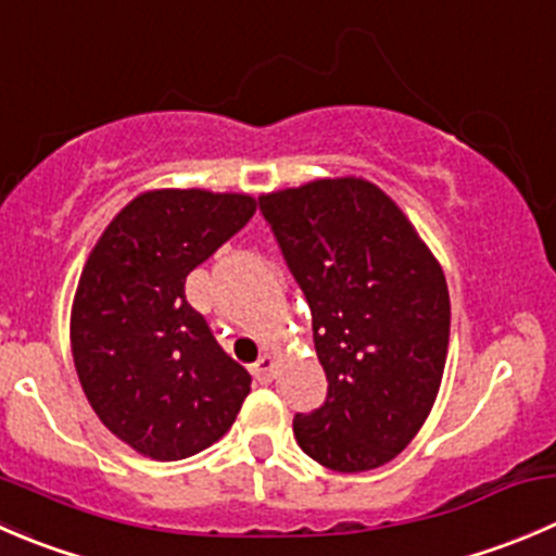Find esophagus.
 Returning a JSON list of instances; mask_svg holds the SVG:
<instances>
[{
  "label": "esophagus",
  "mask_w": 556,
  "mask_h": 556,
  "mask_svg": "<svg viewBox=\"0 0 556 556\" xmlns=\"http://www.w3.org/2000/svg\"><path fill=\"white\" fill-rule=\"evenodd\" d=\"M274 371H277V358H274V355H268V353H263L261 358L252 364V375H255L257 382H271Z\"/></svg>",
  "instance_id": "obj_1"
}]
</instances>
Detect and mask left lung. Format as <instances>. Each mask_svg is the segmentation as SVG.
<instances>
[{
  "instance_id": "8db88e82",
  "label": "left lung",
  "mask_w": 556,
  "mask_h": 556,
  "mask_svg": "<svg viewBox=\"0 0 556 556\" xmlns=\"http://www.w3.org/2000/svg\"><path fill=\"white\" fill-rule=\"evenodd\" d=\"M261 214L309 304L328 380L323 407L295 413V440L323 467L375 470L418 434L440 391L451 333L443 268L364 179L271 192Z\"/></svg>"
}]
</instances>
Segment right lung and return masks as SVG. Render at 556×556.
Instances as JSON below:
<instances>
[{
	"instance_id": "add662e5",
	"label": "right lung",
	"mask_w": 556,
	"mask_h": 556,
	"mask_svg": "<svg viewBox=\"0 0 556 556\" xmlns=\"http://www.w3.org/2000/svg\"><path fill=\"white\" fill-rule=\"evenodd\" d=\"M250 195L143 192L100 236L70 320L73 358L97 418L160 462L217 443L250 393V371L187 304L192 268L255 214Z\"/></svg>"
}]
</instances>
